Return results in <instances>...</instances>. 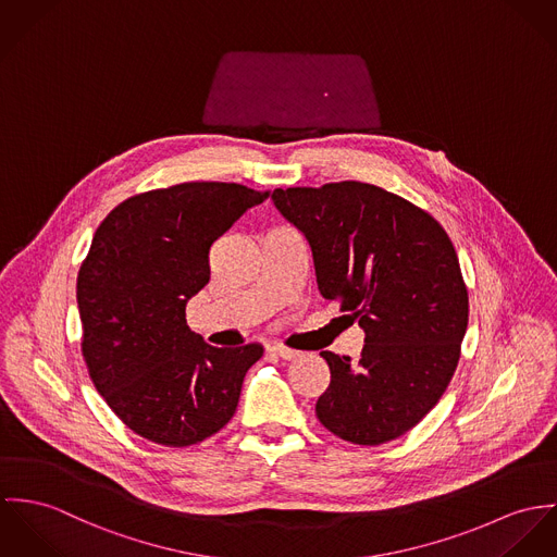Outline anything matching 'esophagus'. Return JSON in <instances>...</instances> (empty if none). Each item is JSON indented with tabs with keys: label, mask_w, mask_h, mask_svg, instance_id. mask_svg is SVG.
<instances>
[{
	"label": "esophagus",
	"mask_w": 557,
	"mask_h": 557,
	"mask_svg": "<svg viewBox=\"0 0 557 557\" xmlns=\"http://www.w3.org/2000/svg\"><path fill=\"white\" fill-rule=\"evenodd\" d=\"M269 352H273L275 357H280V359H284V361H290V359H297V357H299L297 350H290V348H286V346H271Z\"/></svg>",
	"instance_id": "obj_1"
}]
</instances>
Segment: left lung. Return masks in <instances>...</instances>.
Here are the masks:
<instances>
[{
    "label": "left lung",
    "instance_id": "1",
    "mask_svg": "<svg viewBox=\"0 0 557 557\" xmlns=\"http://www.w3.org/2000/svg\"><path fill=\"white\" fill-rule=\"evenodd\" d=\"M271 200L306 235L320 295L366 331L357 361L320 352L331 384L315 417L363 446L410 432L446 391L468 329V290L446 231L361 182L275 189Z\"/></svg>",
    "mask_w": 557,
    "mask_h": 557
}]
</instances>
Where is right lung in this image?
<instances>
[{"label": "right lung", "mask_w": 557, "mask_h": 557, "mask_svg": "<svg viewBox=\"0 0 557 557\" xmlns=\"http://www.w3.org/2000/svg\"><path fill=\"white\" fill-rule=\"evenodd\" d=\"M269 191L191 182L132 196L98 226L76 280L83 357L138 435L191 446L235 414L260 344L209 346L186 322L209 282V248Z\"/></svg>", "instance_id": "right-lung-1"}]
</instances>
